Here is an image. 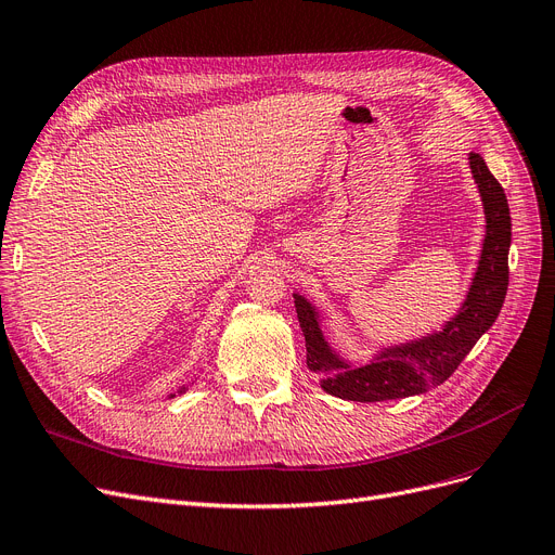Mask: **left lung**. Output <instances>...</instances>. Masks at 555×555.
Segmentation results:
<instances>
[{"mask_svg":"<svg viewBox=\"0 0 555 555\" xmlns=\"http://www.w3.org/2000/svg\"><path fill=\"white\" fill-rule=\"evenodd\" d=\"M470 176L485 210V237L476 274L457 313L441 330L421 338L384 345L365 363L343 359L322 332V313L313 301L295 293V309L306 338V365L330 396L352 402L409 398L443 384L457 371L480 336L496 322L507 293V254L512 221L505 192L480 155H468Z\"/></svg>","mask_w":555,"mask_h":555,"instance_id":"left-lung-1","label":"left lung"}]
</instances>
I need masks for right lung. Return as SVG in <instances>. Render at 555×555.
<instances>
[{
	"mask_svg": "<svg viewBox=\"0 0 555 555\" xmlns=\"http://www.w3.org/2000/svg\"><path fill=\"white\" fill-rule=\"evenodd\" d=\"M194 384V382H192ZM184 391H188V384H182L180 388H178V393H184ZM169 398H176V393H169Z\"/></svg>",
	"mask_w": 555,
	"mask_h": 555,
	"instance_id": "1",
	"label": "right lung"
}]
</instances>
